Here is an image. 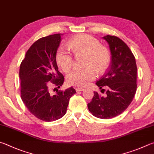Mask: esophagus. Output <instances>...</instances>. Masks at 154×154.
Segmentation results:
<instances>
[{"label":"esophagus","mask_w":154,"mask_h":154,"mask_svg":"<svg viewBox=\"0 0 154 154\" xmlns=\"http://www.w3.org/2000/svg\"><path fill=\"white\" fill-rule=\"evenodd\" d=\"M75 90H76V91H83L84 90V89L82 88H75Z\"/></svg>","instance_id":"obj_1"}]
</instances>
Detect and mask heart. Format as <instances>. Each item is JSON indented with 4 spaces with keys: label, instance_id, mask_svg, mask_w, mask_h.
Wrapping results in <instances>:
<instances>
[{
    "label": "heart",
    "instance_id": "1",
    "mask_svg": "<svg viewBox=\"0 0 154 154\" xmlns=\"http://www.w3.org/2000/svg\"><path fill=\"white\" fill-rule=\"evenodd\" d=\"M69 48L76 57L85 55L83 69H75L67 75L66 82L69 85L83 88L94 80L97 74H102L108 69L111 60V54L106 46L100 45L99 41L93 36L79 34L68 42ZM55 60L58 66L66 72L72 68L73 58L68 50L63 47L56 52Z\"/></svg>",
    "mask_w": 154,
    "mask_h": 154
}]
</instances>
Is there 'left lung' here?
<instances>
[{
    "mask_svg": "<svg viewBox=\"0 0 154 154\" xmlns=\"http://www.w3.org/2000/svg\"><path fill=\"white\" fill-rule=\"evenodd\" d=\"M103 38L109 44L112 60L108 71L96 84L100 89L106 86L108 89L105 97L94 91L88 106L94 116L108 119L123 112L133 101L137 85V68L133 54L121 39L110 35Z\"/></svg>",
    "mask_w": 154,
    "mask_h": 154,
    "instance_id": "obj_1",
    "label": "left lung"
}]
</instances>
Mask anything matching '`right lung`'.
I'll use <instances>...</instances> for the list:
<instances>
[{"label":"right lung","instance_id":"1","mask_svg":"<svg viewBox=\"0 0 154 154\" xmlns=\"http://www.w3.org/2000/svg\"><path fill=\"white\" fill-rule=\"evenodd\" d=\"M60 40V33L38 39L27 51L19 69L22 101L33 115L46 122L62 118L76 93L72 88L58 89L55 95L50 92V85L59 88L65 79L55 60Z\"/></svg>","mask_w":154,"mask_h":154}]
</instances>
